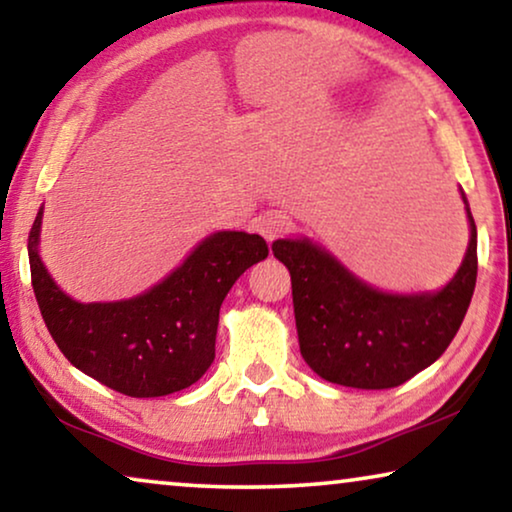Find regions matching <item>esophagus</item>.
<instances>
[{"label":"esophagus","instance_id":"34e87169","mask_svg":"<svg viewBox=\"0 0 512 512\" xmlns=\"http://www.w3.org/2000/svg\"><path fill=\"white\" fill-rule=\"evenodd\" d=\"M289 228H291V219L284 212H270L265 214L263 219H258L256 223V230L268 242L277 240V237H282L284 233H289Z\"/></svg>","mask_w":512,"mask_h":512}]
</instances>
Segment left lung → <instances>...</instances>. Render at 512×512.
<instances>
[{
	"instance_id": "obj_1",
	"label": "left lung",
	"mask_w": 512,
	"mask_h": 512,
	"mask_svg": "<svg viewBox=\"0 0 512 512\" xmlns=\"http://www.w3.org/2000/svg\"><path fill=\"white\" fill-rule=\"evenodd\" d=\"M461 198L471 240L457 275L436 293L377 291L310 240L272 244L291 272L300 354L314 373L342 387L391 389L440 359L466 317L478 277V230Z\"/></svg>"
}]
</instances>
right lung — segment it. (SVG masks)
<instances>
[{"label": "right lung", "mask_w": 512, "mask_h": 512, "mask_svg": "<svg viewBox=\"0 0 512 512\" xmlns=\"http://www.w3.org/2000/svg\"><path fill=\"white\" fill-rule=\"evenodd\" d=\"M41 214L44 209L32 223L27 254L48 333L81 373L132 398L174 394L207 373L223 298L244 270L268 256L261 235L221 230L142 296L79 303L41 263Z\"/></svg>", "instance_id": "right-lung-1"}]
</instances>
